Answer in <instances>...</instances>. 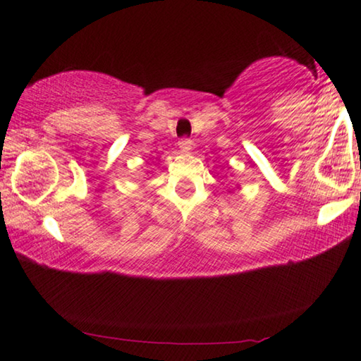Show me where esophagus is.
I'll return each mask as SVG.
<instances>
[{
  "mask_svg": "<svg viewBox=\"0 0 361 361\" xmlns=\"http://www.w3.org/2000/svg\"><path fill=\"white\" fill-rule=\"evenodd\" d=\"M191 141L188 140V138H183V140H180L178 141V147H180V152H183V153H190L191 152Z\"/></svg>",
  "mask_w": 361,
  "mask_h": 361,
  "instance_id": "1",
  "label": "esophagus"
}]
</instances>
